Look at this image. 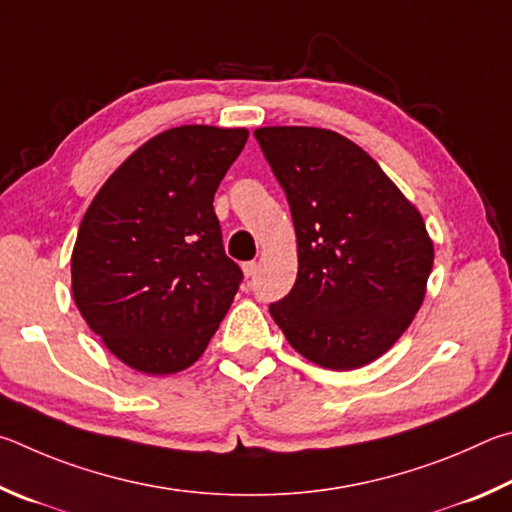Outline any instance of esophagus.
<instances>
[{
  "label": "esophagus",
  "mask_w": 512,
  "mask_h": 512,
  "mask_svg": "<svg viewBox=\"0 0 512 512\" xmlns=\"http://www.w3.org/2000/svg\"><path fill=\"white\" fill-rule=\"evenodd\" d=\"M256 270H258V265H256L254 261H249V263H242V274H245L247 279H251V276L256 274Z\"/></svg>",
  "instance_id": "esophagus-1"
}]
</instances>
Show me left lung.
<instances>
[{"label":"left lung","instance_id":"8db88e82","mask_svg":"<svg viewBox=\"0 0 512 512\" xmlns=\"http://www.w3.org/2000/svg\"><path fill=\"white\" fill-rule=\"evenodd\" d=\"M297 231L299 272L270 315L294 351L353 371L398 342L423 306L434 242L369 152L333 130L258 128Z\"/></svg>","mask_w":512,"mask_h":512}]
</instances>
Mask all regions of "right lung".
<instances>
[{
    "mask_svg": "<svg viewBox=\"0 0 512 512\" xmlns=\"http://www.w3.org/2000/svg\"><path fill=\"white\" fill-rule=\"evenodd\" d=\"M247 137L215 125L159 132L85 211L71 292L87 326L134 371L195 364L236 297L242 272L224 254L213 195Z\"/></svg>",
    "mask_w": 512,
    "mask_h": 512,
    "instance_id": "add662e5",
    "label": "right lung"
}]
</instances>
